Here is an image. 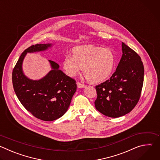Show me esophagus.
Wrapping results in <instances>:
<instances>
[{"label": "esophagus", "instance_id": "34e87169", "mask_svg": "<svg viewBox=\"0 0 160 160\" xmlns=\"http://www.w3.org/2000/svg\"><path fill=\"white\" fill-rule=\"evenodd\" d=\"M77 87H78V88H83V87H85V85L84 84H83V83H80V82H77Z\"/></svg>", "mask_w": 160, "mask_h": 160}]
</instances>
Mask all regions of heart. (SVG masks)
Segmentation results:
<instances>
[{
  "label": "heart",
  "instance_id": "obj_1",
  "mask_svg": "<svg viewBox=\"0 0 160 160\" xmlns=\"http://www.w3.org/2000/svg\"><path fill=\"white\" fill-rule=\"evenodd\" d=\"M115 63L116 57L111 49L84 45L75 48L73 55L66 54L62 67L70 77H75L83 68V73L88 81L99 83L111 75Z\"/></svg>",
  "mask_w": 160,
  "mask_h": 160
}]
</instances>
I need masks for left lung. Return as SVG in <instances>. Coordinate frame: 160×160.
Returning <instances> with one entry per match:
<instances>
[{"label": "left lung", "instance_id": "8db88e82", "mask_svg": "<svg viewBox=\"0 0 160 160\" xmlns=\"http://www.w3.org/2000/svg\"><path fill=\"white\" fill-rule=\"evenodd\" d=\"M122 56L110 78L96 86V108L104 115L118 118L130 112L138 104L144 82L141 57L122 42Z\"/></svg>", "mask_w": 160, "mask_h": 160}]
</instances>
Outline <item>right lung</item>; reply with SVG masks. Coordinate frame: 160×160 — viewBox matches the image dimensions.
Returning a JSON list of instances; mask_svg holds the SVG:
<instances>
[{
  "mask_svg": "<svg viewBox=\"0 0 160 160\" xmlns=\"http://www.w3.org/2000/svg\"><path fill=\"white\" fill-rule=\"evenodd\" d=\"M51 47V43H40L27 48L20 56L12 74L14 92L21 104L37 118L49 122L61 117L67 111L76 92V81L51 60L52 70L42 79L33 80L24 75L22 64L27 52L42 51Z\"/></svg>",
  "mask_w": 160,
  "mask_h": 160,
  "instance_id": "obj_1",
  "label": "right lung"
}]
</instances>
